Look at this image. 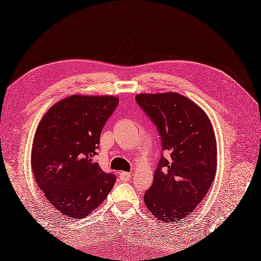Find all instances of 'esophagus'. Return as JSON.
<instances>
[{
  "instance_id": "obj_1",
  "label": "esophagus",
  "mask_w": 261,
  "mask_h": 261,
  "mask_svg": "<svg viewBox=\"0 0 261 261\" xmlns=\"http://www.w3.org/2000/svg\"><path fill=\"white\" fill-rule=\"evenodd\" d=\"M132 175L129 172H121V174H119V179L122 181H128Z\"/></svg>"
}]
</instances>
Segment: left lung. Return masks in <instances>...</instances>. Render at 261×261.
Returning <instances> with one entry per match:
<instances>
[{
    "label": "left lung",
    "instance_id": "8db88e82",
    "mask_svg": "<svg viewBox=\"0 0 261 261\" xmlns=\"http://www.w3.org/2000/svg\"><path fill=\"white\" fill-rule=\"evenodd\" d=\"M136 102L160 136L161 153L152 186L144 195L151 214L180 223L199 205L216 172V139L207 115L179 93L138 94Z\"/></svg>",
    "mask_w": 261,
    "mask_h": 261
}]
</instances>
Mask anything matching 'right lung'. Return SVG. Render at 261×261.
Instances as JSON below:
<instances>
[{"label": "right lung", "instance_id": "obj_1", "mask_svg": "<svg viewBox=\"0 0 261 261\" xmlns=\"http://www.w3.org/2000/svg\"><path fill=\"white\" fill-rule=\"evenodd\" d=\"M117 105L115 96H69L47 111L35 133V180L50 205L67 218L88 216L114 186L115 175L104 172L93 158Z\"/></svg>", "mask_w": 261, "mask_h": 261}]
</instances>
